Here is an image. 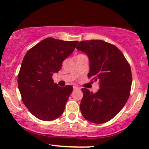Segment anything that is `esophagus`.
I'll list each match as a JSON object with an SVG mask.
<instances>
[{
    "instance_id": "esophagus-1",
    "label": "esophagus",
    "mask_w": 149,
    "mask_h": 149,
    "mask_svg": "<svg viewBox=\"0 0 149 149\" xmlns=\"http://www.w3.org/2000/svg\"><path fill=\"white\" fill-rule=\"evenodd\" d=\"M79 88L78 87H76V86H73V90H79Z\"/></svg>"
}]
</instances>
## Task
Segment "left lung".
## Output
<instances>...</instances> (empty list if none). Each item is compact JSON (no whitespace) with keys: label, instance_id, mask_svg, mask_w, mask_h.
Wrapping results in <instances>:
<instances>
[{"label":"left lung","instance_id":"8db88e82","mask_svg":"<svg viewBox=\"0 0 149 149\" xmlns=\"http://www.w3.org/2000/svg\"><path fill=\"white\" fill-rule=\"evenodd\" d=\"M76 49L88 54V78L98 80L100 88L96 93L82 88L80 111L90 122L107 123L120 111L129 98L132 80L130 66L116 46L104 40L80 41Z\"/></svg>","mask_w":149,"mask_h":149}]
</instances>
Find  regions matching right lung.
<instances>
[{
  "label": "right lung",
  "instance_id": "right-lung-1",
  "mask_svg": "<svg viewBox=\"0 0 149 149\" xmlns=\"http://www.w3.org/2000/svg\"><path fill=\"white\" fill-rule=\"evenodd\" d=\"M78 40L47 38L29 49L17 77L22 102L37 118L49 121L60 117L73 91L71 85L58 86L52 75L76 48Z\"/></svg>",
  "mask_w": 149,
  "mask_h": 149
}]
</instances>
